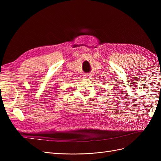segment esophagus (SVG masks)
Listing matches in <instances>:
<instances>
[{
  "instance_id": "obj_1",
  "label": "esophagus",
  "mask_w": 161,
  "mask_h": 161,
  "mask_svg": "<svg viewBox=\"0 0 161 161\" xmlns=\"http://www.w3.org/2000/svg\"><path fill=\"white\" fill-rule=\"evenodd\" d=\"M85 76H89V73H87V74L85 75Z\"/></svg>"
}]
</instances>
